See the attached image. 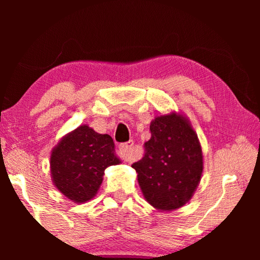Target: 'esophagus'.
Returning <instances> with one entry per match:
<instances>
[{
	"label": "esophagus",
	"mask_w": 260,
	"mask_h": 260,
	"mask_svg": "<svg viewBox=\"0 0 260 260\" xmlns=\"http://www.w3.org/2000/svg\"><path fill=\"white\" fill-rule=\"evenodd\" d=\"M133 144H134L133 141H128V142L121 143L119 146V151L121 153V158L126 161H132V159H133V157H132V153H131Z\"/></svg>",
	"instance_id": "34e87169"
}]
</instances>
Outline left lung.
<instances>
[{
    "mask_svg": "<svg viewBox=\"0 0 260 260\" xmlns=\"http://www.w3.org/2000/svg\"><path fill=\"white\" fill-rule=\"evenodd\" d=\"M143 157L133 162L146 200L159 210L181 208L199 186L203 156L195 132L182 116L155 118Z\"/></svg>",
    "mask_w": 260,
    "mask_h": 260,
    "instance_id": "8db88e82",
    "label": "left lung"
}]
</instances>
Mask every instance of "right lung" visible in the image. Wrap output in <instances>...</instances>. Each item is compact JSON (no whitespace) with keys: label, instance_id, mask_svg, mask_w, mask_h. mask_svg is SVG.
I'll use <instances>...</instances> for the list:
<instances>
[{"label":"right lung","instance_id":"1","mask_svg":"<svg viewBox=\"0 0 260 260\" xmlns=\"http://www.w3.org/2000/svg\"><path fill=\"white\" fill-rule=\"evenodd\" d=\"M113 140L88 126L65 136L51 153L50 167L55 186L76 203L89 201L98 192L107 167L119 164Z\"/></svg>","mask_w":260,"mask_h":260}]
</instances>
